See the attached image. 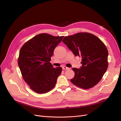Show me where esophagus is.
<instances>
[{
    "label": "esophagus",
    "instance_id": "1",
    "mask_svg": "<svg viewBox=\"0 0 121 121\" xmlns=\"http://www.w3.org/2000/svg\"><path fill=\"white\" fill-rule=\"evenodd\" d=\"M62 69H64V70H67V69H69V68H68V67H66V66H63V67H62Z\"/></svg>",
    "mask_w": 121,
    "mask_h": 121
}]
</instances>
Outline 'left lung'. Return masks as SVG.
<instances>
[{
	"mask_svg": "<svg viewBox=\"0 0 121 121\" xmlns=\"http://www.w3.org/2000/svg\"><path fill=\"white\" fill-rule=\"evenodd\" d=\"M62 42L75 56L81 57L80 68H73L75 75L71 79L72 83L84 89L97 85L108 65V53L104 43L97 36L86 32L66 36Z\"/></svg>",
	"mask_w": 121,
	"mask_h": 121,
	"instance_id": "1",
	"label": "left lung"
}]
</instances>
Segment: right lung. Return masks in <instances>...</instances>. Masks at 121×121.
<instances>
[{
  "label": "right lung",
  "instance_id": "add662e5",
  "mask_svg": "<svg viewBox=\"0 0 121 121\" xmlns=\"http://www.w3.org/2000/svg\"><path fill=\"white\" fill-rule=\"evenodd\" d=\"M64 36L40 34L25 43L20 49L18 65L24 80L34 92L44 94L55 87L62 67L49 62L56 46Z\"/></svg>",
  "mask_w": 121,
  "mask_h": 121
}]
</instances>
